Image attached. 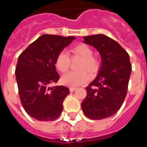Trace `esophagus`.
I'll return each instance as SVG.
<instances>
[{"label":"esophagus","instance_id":"34e87169","mask_svg":"<svg viewBox=\"0 0 147 147\" xmlns=\"http://www.w3.org/2000/svg\"><path fill=\"white\" fill-rule=\"evenodd\" d=\"M76 89V87H70V88H69V90H70V92H73V91H75Z\"/></svg>","mask_w":147,"mask_h":147}]
</instances>
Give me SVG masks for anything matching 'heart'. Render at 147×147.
Instances as JSON below:
<instances>
[{
	"mask_svg": "<svg viewBox=\"0 0 147 147\" xmlns=\"http://www.w3.org/2000/svg\"><path fill=\"white\" fill-rule=\"evenodd\" d=\"M71 53L73 55H76L82 58L80 68L86 70L90 72H94L98 67V61L95 57H93L92 49L89 45L80 43L72 46L70 49ZM69 56L65 51L60 52L56 57L55 65L56 67L61 72H64L69 67ZM90 80L89 74L86 71H69L64 74L61 77V83L67 86H78L87 83Z\"/></svg>",
	"mask_w": 147,
	"mask_h": 147,
	"instance_id": "b5f03b06",
	"label": "heart"
}]
</instances>
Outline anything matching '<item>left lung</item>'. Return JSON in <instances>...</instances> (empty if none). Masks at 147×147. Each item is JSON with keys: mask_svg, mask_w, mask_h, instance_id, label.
Here are the masks:
<instances>
[{"mask_svg": "<svg viewBox=\"0 0 147 147\" xmlns=\"http://www.w3.org/2000/svg\"><path fill=\"white\" fill-rule=\"evenodd\" d=\"M83 39L98 50L102 63L97 77L86 87L87 95L81 106L88 118L102 120L114 115L123 104L131 64L128 53L109 37L100 34Z\"/></svg>", "mask_w": 147, "mask_h": 147, "instance_id": "8db88e82", "label": "left lung"}]
</instances>
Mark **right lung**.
<instances>
[{
  "label": "right lung",
  "instance_id": "add662e5",
  "mask_svg": "<svg viewBox=\"0 0 147 147\" xmlns=\"http://www.w3.org/2000/svg\"><path fill=\"white\" fill-rule=\"evenodd\" d=\"M75 39L74 36L43 34L18 58L15 73L21 104L34 119L49 121L61 115L69 89L49 85L60 79L55 66L57 56Z\"/></svg>",
  "mask_w": 147,
  "mask_h": 147
}]
</instances>
